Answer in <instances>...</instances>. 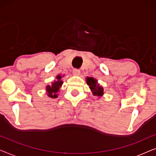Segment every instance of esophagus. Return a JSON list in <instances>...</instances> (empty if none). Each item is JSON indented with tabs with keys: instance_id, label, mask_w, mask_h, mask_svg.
<instances>
[{
	"instance_id": "1",
	"label": "esophagus",
	"mask_w": 156,
	"mask_h": 156,
	"mask_svg": "<svg viewBox=\"0 0 156 156\" xmlns=\"http://www.w3.org/2000/svg\"><path fill=\"white\" fill-rule=\"evenodd\" d=\"M72 73H73L74 76H79L80 74V71L79 69H73V72H72Z\"/></svg>"
}]
</instances>
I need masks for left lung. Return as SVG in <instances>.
Listing matches in <instances>:
<instances>
[{
  "label": "left lung",
  "instance_id": "1",
  "mask_svg": "<svg viewBox=\"0 0 156 156\" xmlns=\"http://www.w3.org/2000/svg\"><path fill=\"white\" fill-rule=\"evenodd\" d=\"M86 82L87 85L89 87V89H90L91 93H92V94L94 97L100 98L104 95V88L101 86H100V84L98 83L97 79L87 76Z\"/></svg>",
  "mask_w": 156,
  "mask_h": 156
}]
</instances>
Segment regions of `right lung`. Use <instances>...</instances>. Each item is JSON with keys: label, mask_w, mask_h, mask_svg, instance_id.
<instances>
[{"label": "right lung", "mask_w": 156, "mask_h": 156, "mask_svg": "<svg viewBox=\"0 0 156 156\" xmlns=\"http://www.w3.org/2000/svg\"><path fill=\"white\" fill-rule=\"evenodd\" d=\"M63 76L64 75L62 76L61 74H58L56 76V80H54V82H52L50 85H47L45 90L48 97L52 98V99H56L58 97V92L63 84V81L62 80V78Z\"/></svg>", "instance_id": "right-lung-1"}]
</instances>
